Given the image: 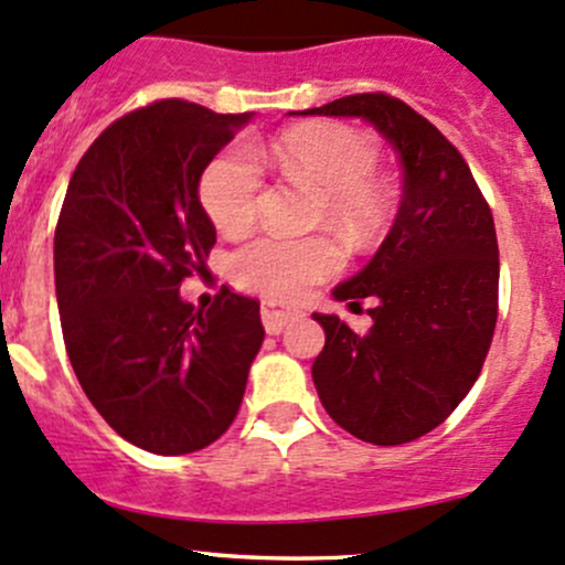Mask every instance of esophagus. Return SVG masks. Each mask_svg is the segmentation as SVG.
Listing matches in <instances>:
<instances>
[{
    "mask_svg": "<svg viewBox=\"0 0 565 565\" xmlns=\"http://www.w3.org/2000/svg\"><path fill=\"white\" fill-rule=\"evenodd\" d=\"M296 316H299V312L282 310V307L275 305V301H264V305H260V321H264V329L269 331V334H280L285 326L294 321Z\"/></svg>",
    "mask_w": 565,
    "mask_h": 565,
    "instance_id": "obj_1",
    "label": "esophagus"
}]
</instances>
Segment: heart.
Segmentation results:
<instances>
[{"label": "heart", "instance_id": "heart-1", "mask_svg": "<svg viewBox=\"0 0 565 565\" xmlns=\"http://www.w3.org/2000/svg\"><path fill=\"white\" fill-rule=\"evenodd\" d=\"M269 160L288 182L316 190L326 223L353 239H364L386 214V193L372 177L375 143L351 127H296L271 143ZM260 184V168L247 149H225L203 171V209L223 234H239L253 223ZM337 266L340 253L331 242L280 234L258 236L234 255L236 280L275 299H299Z\"/></svg>", "mask_w": 565, "mask_h": 565}]
</instances>
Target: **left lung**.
Listing matches in <instances>:
<instances>
[{
    "label": "left lung",
    "mask_w": 565,
    "mask_h": 565,
    "mask_svg": "<svg viewBox=\"0 0 565 565\" xmlns=\"http://www.w3.org/2000/svg\"><path fill=\"white\" fill-rule=\"evenodd\" d=\"M288 116L364 119L394 147L403 201L370 264L331 290L372 299L367 334L312 312L326 331L312 383L326 413L375 446L422 438L479 377L498 321V239L492 212L462 154L403 100L340 97Z\"/></svg>",
    "instance_id": "obj_1"
}]
</instances>
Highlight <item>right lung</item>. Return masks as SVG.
Instances as JSON below:
<instances>
[{
	"label": "right lung",
	"instance_id": "obj_1",
	"mask_svg": "<svg viewBox=\"0 0 565 565\" xmlns=\"http://www.w3.org/2000/svg\"><path fill=\"white\" fill-rule=\"evenodd\" d=\"M253 114L160 100L86 149L54 236L62 334L97 413L132 446L190 455L239 413L264 342L260 305L223 294L209 310L179 285L206 269L217 231L198 184Z\"/></svg>",
	"mask_w": 565,
	"mask_h": 565
}]
</instances>
